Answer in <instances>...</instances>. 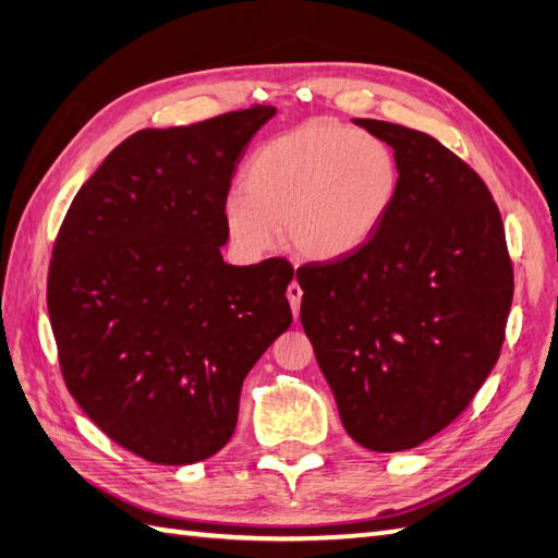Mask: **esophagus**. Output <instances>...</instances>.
<instances>
[{
  "label": "esophagus",
  "instance_id": "obj_1",
  "mask_svg": "<svg viewBox=\"0 0 558 558\" xmlns=\"http://www.w3.org/2000/svg\"><path fill=\"white\" fill-rule=\"evenodd\" d=\"M288 300H290V306H292V314H294V318H298V314H300V304H302V288H300V282H298V280H292L290 286H288Z\"/></svg>",
  "mask_w": 558,
  "mask_h": 558
}]
</instances>
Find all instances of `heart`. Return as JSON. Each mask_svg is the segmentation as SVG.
<instances>
[{
    "label": "heart",
    "mask_w": 558,
    "mask_h": 558,
    "mask_svg": "<svg viewBox=\"0 0 558 558\" xmlns=\"http://www.w3.org/2000/svg\"><path fill=\"white\" fill-rule=\"evenodd\" d=\"M400 186L393 148L374 134L310 120L266 141L242 172V194L225 198L230 242L246 258L276 246L278 228L304 260H340L388 218Z\"/></svg>",
    "instance_id": "b5f03b06"
}]
</instances>
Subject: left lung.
I'll list each match as a JSON object with an SVG mask.
<instances>
[{
	"label": "left lung",
	"mask_w": 558,
	"mask_h": 558,
	"mask_svg": "<svg viewBox=\"0 0 558 558\" xmlns=\"http://www.w3.org/2000/svg\"><path fill=\"white\" fill-rule=\"evenodd\" d=\"M393 148L388 218L348 258L298 270L302 326L345 432L396 453L453 422L504 345L513 268L487 184L414 129L352 120Z\"/></svg>",
	"instance_id": "left-lung-1"
}]
</instances>
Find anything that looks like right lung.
Wrapping results in <instances>:
<instances>
[{"instance_id":"1","label":"right lung","mask_w":558,"mask_h":558,"mask_svg":"<svg viewBox=\"0 0 558 558\" xmlns=\"http://www.w3.org/2000/svg\"><path fill=\"white\" fill-rule=\"evenodd\" d=\"M276 112L141 129L81 186L57 234L47 312L69 393L148 462L216 456L244 376L292 324L290 264L220 254L236 162Z\"/></svg>"}]
</instances>
